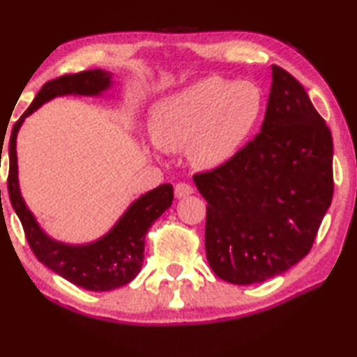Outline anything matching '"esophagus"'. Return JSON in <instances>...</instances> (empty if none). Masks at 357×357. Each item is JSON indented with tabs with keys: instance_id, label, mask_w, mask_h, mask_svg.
<instances>
[{
	"instance_id": "esophagus-1",
	"label": "esophagus",
	"mask_w": 357,
	"mask_h": 357,
	"mask_svg": "<svg viewBox=\"0 0 357 357\" xmlns=\"http://www.w3.org/2000/svg\"><path fill=\"white\" fill-rule=\"evenodd\" d=\"M192 192H194L192 185H189L185 183H178L176 185H174V197H176V199L188 197V195H190Z\"/></svg>"
}]
</instances>
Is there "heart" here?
I'll return each instance as SVG.
<instances>
[{
    "label": "heart",
    "mask_w": 357,
    "mask_h": 357,
    "mask_svg": "<svg viewBox=\"0 0 357 357\" xmlns=\"http://www.w3.org/2000/svg\"><path fill=\"white\" fill-rule=\"evenodd\" d=\"M262 108V90L254 82L202 77L152 105L150 137L167 152L185 149L194 167L218 168L243 147Z\"/></svg>",
    "instance_id": "b5f03b06"
}]
</instances>
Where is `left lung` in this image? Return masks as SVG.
I'll use <instances>...</instances> for the list:
<instances>
[{"instance_id":"1","label":"left lung","mask_w":357,"mask_h":357,"mask_svg":"<svg viewBox=\"0 0 357 357\" xmlns=\"http://www.w3.org/2000/svg\"><path fill=\"white\" fill-rule=\"evenodd\" d=\"M194 183L208 204L205 250L215 275L262 283L312 248L333 197L331 132L303 85L272 66L260 132Z\"/></svg>"}]
</instances>
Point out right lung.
<instances>
[{
	"instance_id": "obj_1",
	"label": "right lung",
	"mask_w": 357,
	"mask_h": 357,
	"mask_svg": "<svg viewBox=\"0 0 357 357\" xmlns=\"http://www.w3.org/2000/svg\"><path fill=\"white\" fill-rule=\"evenodd\" d=\"M113 85V74L90 69L50 80L40 89L26 113L14 124L9 140L8 190L14 212L21 220L26 238L37 257L59 277L89 291H112L132 281L142 268L145 234L165 210L172 207L173 185L162 184L129 205L112 229L92 243L69 244L47 234L27 207L19 188L16 139L26 118L50 100L64 95L102 97Z\"/></svg>"
}]
</instances>
